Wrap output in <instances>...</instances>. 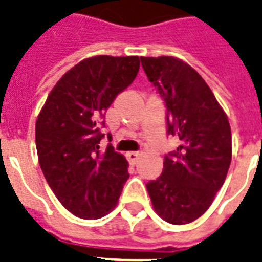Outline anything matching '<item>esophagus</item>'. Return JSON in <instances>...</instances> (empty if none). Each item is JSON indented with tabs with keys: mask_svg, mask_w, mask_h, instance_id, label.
Instances as JSON below:
<instances>
[{
	"mask_svg": "<svg viewBox=\"0 0 262 262\" xmlns=\"http://www.w3.org/2000/svg\"><path fill=\"white\" fill-rule=\"evenodd\" d=\"M139 156H141L139 151H128V153H127V160H128L133 165H135V164L138 163V160H139Z\"/></svg>",
	"mask_w": 262,
	"mask_h": 262,
	"instance_id": "34e87169",
	"label": "esophagus"
}]
</instances>
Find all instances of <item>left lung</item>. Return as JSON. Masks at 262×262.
I'll list each match as a JSON object with an SVG mask.
<instances>
[{
    "mask_svg": "<svg viewBox=\"0 0 262 262\" xmlns=\"http://www.w3.org/2000/svg\"><path fill=\"white\" fill-rule=\"evenodd\" d=\"M149 82L167 109V134L179 138L165 154L163 173L146 184L160 217L187 224L202 216L222 188L231 164V128L212 90L175 57H141Z\"/></svg>",
    "mask_w": 262,
    "mask_h": 262,
    "instance_id": "obj_1",
    "label": "left lung"
}]
</instances>
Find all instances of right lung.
Listing matches in <instances>:
<instances>
[{"label": "right lung", "instance_id": "1", "mask_svg": "<svg viewBox=\"0 0 262 262\" xmlns=\"http://www.w3.org/2000/svg\"><path fill=\"white\" fill-rule=\"evenodd\" d=\"M138 71L137 56L86 58L62 75L36 119L45 179L62 206L80 219L111 212L129 178L124 157L111 145L101 151L99 142L105 138L106 109Z\"/></svg>", "mask_w": 262, "mask_h": 262}]
</instances>
